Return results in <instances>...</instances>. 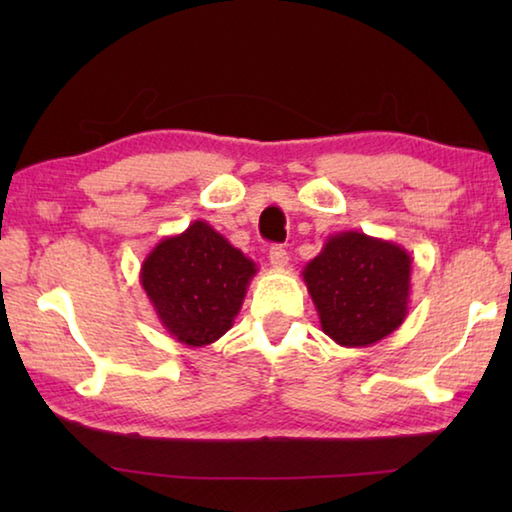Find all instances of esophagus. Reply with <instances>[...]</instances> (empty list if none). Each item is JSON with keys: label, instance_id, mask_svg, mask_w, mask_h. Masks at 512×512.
<instances>
[{"label": "esophagus", "instance_id": "obj_1", "mask_svg": "<svg viewBox=\"0 0 512 512\" xmlns=\"http://www.w3.org/2000/svg\"><path fill=\"white\" fill-rule=\"evenodd\" d=\"M268 262L273 268H284L289 264V253L282 246H273L271 253H268Z\"/></svg>", "mask_w": 512, "mask_h": 512}]
</instances>
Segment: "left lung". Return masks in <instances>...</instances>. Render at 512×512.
Returning <instances> with one entry per match:
<instances>
[{"label": "left lung", "mask_w": 512, "mask_h": 512, "mask_svg": "<svg viewBox=\"0 0 512 512\" xmlns=\"http://www.w3.org/2000/svg\"><path fill=\"white\" fill-rule=\"evenodd\" d=\"M320 327L343 348H368L409 314L411 255L393 241L345 230L302 268Z\"/></svg>", "instance_id": "1"}]
</instances>
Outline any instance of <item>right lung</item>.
<instances>
[{
	"label": "right lung",
	"mask_w": 512,
	"mask_h": 512,
	"mask_svg": "<svg viewBox=\"0 0 512 512\" xmlns=\"http://www.w3.org/2000/svg\"><path fill=\"white\" fill-rule=\"evenodd\" d=\"M257 273L207 221L160 239L142 262L140 284L171 339L205 348L228 332Z\"/></svg>",
	"instance_id": "1"
}]
</instances>
